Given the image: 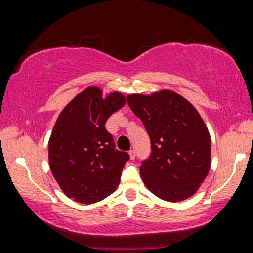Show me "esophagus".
I'll use <instances>...</instances> for the list:
<instances>
[{
  "mask_svg": "<svg viewBox=\"0 0 253 253\" xmlns=\"http://www.w3.org/2000/svg\"><path fill=\"white\" fill-rule=\"evenodd\" d=\"M129 157H130V160H135L136 153H135L134 149H130V151H129Z\"/></svg>",
  "mask_w": 253,
  "mask_h": 253,
  "instance_id": "34e87169",
  "label": "esophagus"
}]
</instances>
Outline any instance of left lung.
Instances as JSON below:
<instances>
[{"mask_svg":"<svg viewBox=\"0 0 253 253\" xmlns=\"http://www.w3.org/2000/svg\"><path fill=\"white\" fill-rule=\"evenodd\" d=\"M127 102L151 138L152 154L139 168L145 185L169 202L193 196L211 166V137L199 111L169 89L131 93Z\"/></svg>","mask_w":253,"mask_h":253,"instance_id":"8db88e82","label":"left lung"}]
</instances>
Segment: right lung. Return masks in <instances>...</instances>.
<instances>
[{"label":"right lung","mask_w":253,"mask_h":253,"mask_svg":"<svg viewBox=\"0 0 253 253\" xmlns=\"http://www.w3.org/2000/svg\"><path fill=\"white\" fill-rule=\"evenodd\" d=\"M126 104L118 91L98 87L78 93L60 113L49 139V164L63 193L91 204L114 193L129 155L115 149L105 124Z\"/></svg>","instance_id":"add662e5"}]
</instances>
